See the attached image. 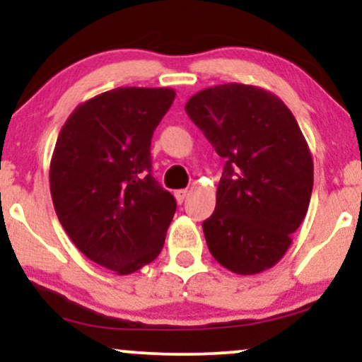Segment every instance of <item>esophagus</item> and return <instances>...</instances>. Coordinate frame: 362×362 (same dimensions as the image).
Listing matches in <instances>:
<instances>
[{"instance_id": "34e87169", "label": "esophagus", "mask_w": 362, "mask_h": 362, "mask_svg": "<svg viewBox=\"0 0 362 362\" xmlns=\"http://www.w3.org/2000/svg\"><path fill=\"white\" fill-rule=\"evenodd\" d=\"M187 195H189V190H187V189L175 190V199H177V202H178V204H182V202L185 201V199H187Z\"/></svg>"}]
</instances>
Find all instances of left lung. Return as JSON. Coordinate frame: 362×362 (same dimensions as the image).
Segmentation results:
<instances>
[{
  "label": "left lung",
  "instance_id": "8db88e82",
  "mask_svg": "<svg viewBox=\"0 0 362 362\" xmlns=\"http://www.w3.org/2000/svg\"><path fill=\"white\" fill-rule=\"evenodd\" d=\"M185 112L226 161L216 209L202 223L211 255L240 276L267 271L293 243L313 190L296 119L272 91L242 83L201 90Z\"/></svg>",
  "mask_w": 362,
  "mask_h": 362
}]
</instances>
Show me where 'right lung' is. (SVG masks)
Segmentation results:
<instances>
[{
	"mask_svg": "<svg viewBox=\"0 0 362 362\" xmlns=\"http://www.w3.org/2000/svg\"><path fill=\"white\" fill-rule=\"evenodd\" d=\"M173 88L120 86L80 103L49 168L59 223L83 255L127 276L163 248L177 202L151 175L153 132Z\"/></svg>",
	"mask_w": 362,
	"mask_h": 362,
	"instance_id": "add662e5",
	"label": "right lung"
}]
</instances>
